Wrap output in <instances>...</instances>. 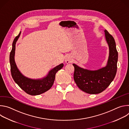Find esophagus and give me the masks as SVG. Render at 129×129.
<instances>
[{
	"label": "esophagus",
	"mask_w": 129,
	"mask_h": 129,
	"mask_svg": "<svg viewBox=\"0 0 129 129\" xmlns=\"http://www.w3.org/2000/svg\"><path fill=\"white\" fill-rule=\"evenodd\" d=\"M65 62L66 63V64H69L71 62V59L70 57L69 56H67L65 58Z\"/></svg>",
	"instance_id": "1"
}]
</instances>
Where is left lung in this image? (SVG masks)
I'll return each instance as SVG.
<instances>
[{
	"instance_id": "8db88e82",
	"label": "left lung",
	"mask_w": 129,
	"mask_h": 129,
	"mask_svg": "<svg viewBox=\"0 0 129 129\" xmlns=\"http://www.w3.org/2000/svg\"><path fill=\"white\" fill-rule=\"evenodd\" d=\"M105 38L109 49V57L106 66L91 70L81 68L75 64L73 78L78 87L86 93L98 94L105 90L114 80L117 71L118 52L113 37L104 30Z\"/></svg>"
}]
</instances>
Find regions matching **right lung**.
I'll return each mask as SVG.
<instances>
[{
  "label": "right lung",
  "mask_w": 129,
  "mask_h": 129,
  "mask_svg": "<svg viewBox=\"0 0 129 129\" xmlns=\"http://www.w3.org/2000/svg\"><path fill=\"white\" fill-rule=\"evenodd\" d=\"M21 31L14 39L12 49L10 54L11 71L15 83L25 92L31 95H37L44 93L52 87L56 73L64 66L63 63L54 67L50 70L46 77L39 79H32L25 77L17 68L15 61L16 43L19 38Z\"/></svg>",
  "instance_id": "add662e5"
}]
</instances>
